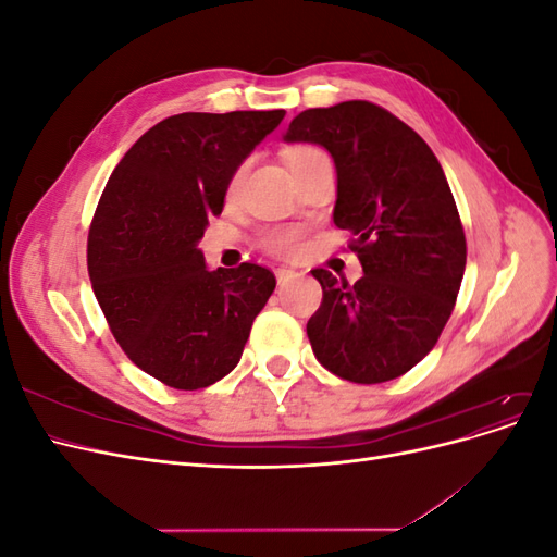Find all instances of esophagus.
I'll return each mask as SVG.
<instances>
[{
	"mask_svg": "<svg viewBox=\"0 0 557 557\" xmlns=\"http://www.w3.org/2000/svg\"><path fill=\"white\" fill-rule=\"evenodd\" d=\"M299 274L295 272V269H288V267H281V269H276V281H278V285H285V283H290V281H295Z\"/></svg>",
	"mask_w": 557,
	"mask_h": 557,
	"instance_id": "esophagus-1",
	"label": "esophagus"
}]
</instances>
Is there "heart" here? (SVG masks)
<instances>
[{
  "label": "heart",
  "instance_id": "heart-1",
  "mask_svg": "<svg viewBox=\"0 0 557 557\" xmlns=\"http://www.w3.org/2000/svg\"><path fill=\"white\" fill-rule=\"evenodd\" d=\"M318 153H320V150H313V148H299L293 153L290 162L309 158V156H318ZM237 181H239V176H234L230 188H234ZM262 248L269 250V252H274V256H281V258H293L301 250V237H299V232H295V230H276V232H269L267 237L262 239Z\"/></svg>",
  "mask_w": 557,
  "mask_h": 557
}]
</instances>
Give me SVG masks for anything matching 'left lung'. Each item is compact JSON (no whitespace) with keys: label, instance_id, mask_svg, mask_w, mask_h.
<instances>
[{"label":"left lung","instance_id":"1","mask_svg":"<svg viewBox=\"0 0 557 557\" xmlns=\"http://www.w3.org/2000/svg\"><path fill=\"white\" fill-rule=\"evenodd\" d=\"M288 144L323 146L336 166L334 225L356 242L364 276L323 285L307 334L318 362L352 383L407 374L434 348L465 274V230L432 148L372 102L307 109Z\"/></svg>","mask_w":557,"mask_h":557}]
</instances>
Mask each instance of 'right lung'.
Returning <instances> with one entry per match:
<instances>
[{"instance_id": "add662e5", "label": "right lung", "mask_w": 557, "mask_h": 557, "mask_svg": "<svg viewBox=\"0 0 557 557\" xmlns=\"http://www.w3.org/2000/svg\"><path fill=\"white\" fill-rule=\"evenodd\" d=\"M285 111L178 113L141 134L99 199L88 272L115 342L146 374L199 391L242 360L276 288L260 264L211 269L199 242L242 162Z\"/></svg>"}]
</instances>
